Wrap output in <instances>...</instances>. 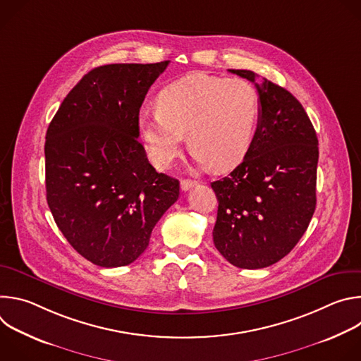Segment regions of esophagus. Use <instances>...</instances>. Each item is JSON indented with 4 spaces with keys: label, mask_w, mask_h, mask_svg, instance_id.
I'll return each mask as SVG.
<instances>
[{
    "label": "esophagus",
    "mask_w": 361,
    "mask_h": 361,
    "mask_svg": "<svg viewBox=\"0 0 361 361\" xmlns=\"http://www.w3.org/2000/svg\"><path fill=\"white\" fill-rule=\"evenodd\" d=\"M181 190L183 191H188L190 188H192L194 185H197V181H194V180H181Z\"/></svg>",
    "instance_id": "34e87169"
}]
</instances>
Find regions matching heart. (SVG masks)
Here are the masks:
<instances>
[{"mask_svg":"<svg viewBox=\"0 0 361 361\" xmlns=\"http://www.w3.org/2000/svg\"><path fill=\"white\" fill-rule=\"evenodd\" d=\"M259 116V94L250 82L194 73L160 91L157 110L141 109L138 128L156 167L174 161L187 133L194 160L221 171L243 160Z\"/></svg>","mask_w":361,"mask_h":361,"instance_id":"b5f03b06","label":"heart"}]
</instances>
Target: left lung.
Listing matches in <instances>:
<instances>
[{"label": "left lung", "mask_w": 361, "mask_h": 361, "mask_svg": "<svg viewBox=\"0 0 361 361\" xmlns=\"http://www.w3.org/2000/svg\"><path fill=\"white\" fill-rule=\"evenodd\" d=\"M255 84L259 126L244 160L212 183L219 200L213 241L240 269H264L286 257L316 210L319 140L300 101L250 70H230Z\"/></svg>", "instance_id": "left-lung-1"}]
</instances>
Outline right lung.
Returning a JSON list of instances; mask_svg holds the SVG:
<instances>
[{"label": "right lung", "mask_w": 361, "mask_h": 361, "mask_svg": "<svg viewBox=\"0 0 361 361\" xmlns=\"http://www.w3.org/2000/svg\"><path fill=\"white\" fill-rule=\"evenodd\" d=\"M170 61L109 64L67 94L45 135L47 202L73 248L99 267L131 264L180 195L138 141L142 101Z\"/></svg>", "instance_id": "add662e5"}]
</instances>
